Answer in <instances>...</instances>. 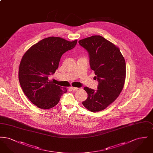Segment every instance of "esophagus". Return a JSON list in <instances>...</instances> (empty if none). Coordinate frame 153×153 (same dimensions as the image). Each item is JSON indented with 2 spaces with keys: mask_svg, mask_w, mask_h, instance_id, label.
<instances>
[{
  "mask_svg": "<svg viewBox=\"0 0 153 153\" xmlns=\"http://www.w3.org/2000/svg\"><path fill=\"white\" fill-rule=\"evenodd\" d=\"M71 88L72 89V90L73 91H77L78 89H79V88L77 87H71Z\"/></svg>",
  "mask_w": 153,
  "mask_h": 153,
  "instance_id": "1",
  "label": "esophagus"
}]
</instances>
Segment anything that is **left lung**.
Returning a JSON list of instances; mask_svg holds the SVG:
<instances>
[{"mask_svg": "<svg viewBox=\"0 0 153 153\" xmlns=\"http://www.w3.org/2000/svg\"><path fill=\"white\" fill-rule=\"evenodd\" d=\"M79 43L89 53L91 68L99 82L96 91L84 88L88 98L82 104L91 112H99L112 104L122 92L126 79V62L119 48L100 36L85 38Z\"/></svg>", "mask_w": 153, "mask_h": 153, "instance_id": "8db88e82", "label": "left lung"}]
</instances>
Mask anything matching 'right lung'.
<instances>
[{
  "instance_id": "obj_1",
  "label": "right lung",
  "mask_w": 153,
  "mask_h": 153,
  "mask_svg": "<svg viewBox=\"0 0 153 153\" xmlns=\"http://www.w3.org/2000/svg\"><path fill=\"white\" fill-rule=\"evenodd\" d=\"M77 40L50 36L33 45L22 57L19 68V80L25 95L37 107L50 109L56 106L61 96L67 92L49 81L55 73L60 58L76 46Z\"/></svg>"
}]
</instances>
